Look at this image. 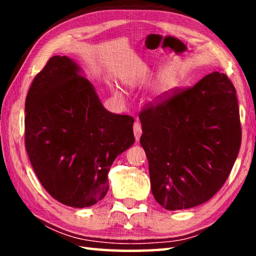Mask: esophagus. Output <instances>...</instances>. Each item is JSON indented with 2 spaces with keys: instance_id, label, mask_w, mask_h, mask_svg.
Masks as SVG:
<instances>
[{
  "instance_id": "1",
  "label": "esophagus",
  "mask_w": 256,
  "mask_h": 256,
  "mask_svg": "<svg viewBox=\"0 0 256 256\" xmlns=\"http://www.w3.org/2000/svg\"><path fill=\"white\" fill-rule=\"evenodd\" d=\"M133 132H134V136H136V140L138 141L140 140V136L142 134V126L140 122H136L133 125Z\"/></svg>"
}]
</instances>
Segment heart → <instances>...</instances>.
Segmentation results:
<instances>
[{"label":"heart","mask_w":256,"mask_h":256,"mask_svg":"<svg viewBox=\"0 0 256 256\" xmlns=\"http://www.w3.org/2000/svg\"><path fill=\"white\" fill-rule=\"evenodd\" d=\"M170 84V78L168 76H164V79H162V86H167L168 84Z\"/></svg>","instance_id":"obj_1"}]
</instances>
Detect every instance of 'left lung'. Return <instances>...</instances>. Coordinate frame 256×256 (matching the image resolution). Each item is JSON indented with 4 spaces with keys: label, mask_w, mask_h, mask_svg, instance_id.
Here are the masks:
<instances>
[{
    "label": "left lung",
    "mask_w": 256,
    "mask_h": 256,
    "mask_svg": "<svg viewBox=\"0 0 256 256\" xmlns=\"http://www.w3.org/2000/svg\"><path fill=\"white\" fill-rule=\"evenodd\" d=\"M138 118L151 190L160 206L188 209L222 188L242 142L236 90L224 73L159 96Z\"/></svg>",
    "instance_id": "1"
}]
</instances>
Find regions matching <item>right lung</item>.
I'll use <instances>...</instances> for the list:
<instances>
[{"label": "right lung", "instance_id": "obj_1", "mask_svg": "<svg viewBox=\"0 0 256 256\" xmlns=\"http://www.w3.org/2000/svg\"><path fill=\"white\" fill-rule=\"evenodd\" d=\"M66 56H53L26 98L24 146L38 180L73 208L106 196L108 172L134 144V118L104 108L94 86Z\"/></svg>", "mask_w": 256, "mask_h": 256}]
</instances>
